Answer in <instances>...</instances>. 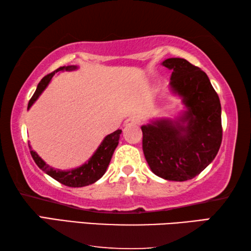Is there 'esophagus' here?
<instances>
[{"mask_svg": "<svg viewBox=\"0 0 251 251\" xmlns=\"http://www.w3.org/2000/svg\"><path fill=\"white\" fill-rule=\"evenodd\" d=\"M138 123H139V121H138V120H136V118H128V120H126V121H125V124H124V126H125V127L136 126V125H138Z\"/></svg>", "mask_w": 251, "mask_h": 251, "instance_id": "esophagus-1", "label": "esophagus"}]
</instances>
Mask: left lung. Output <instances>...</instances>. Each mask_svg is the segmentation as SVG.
I'll return each mask as SVG.
<instances>
[{"label":"left lung","instance_id":"1","mask_svg":"<svg viewBox=\"0 0 251 251\" xmlns=\"http://www.w3.org/2000/svg\"><path fill=\"white\" fill-rule=\"evenodd\" d=\"M172 70L169 90L185 109L142 126L143 151L151 171L166 180L185 181L201 174L217 155L223 139L222 106L207 74L185 58L161 63Z\"/></svg>","mask_w":251,"mask_h":251}]
</instances>
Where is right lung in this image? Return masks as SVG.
Wrapping results in <instances>:
<instances>
[{
	"label": "right lung",
	"instance_id": "1",
	"mask_svg": "<svg viewBox=\"0 0 251 251\" xmlns=\"http://www.w3.org/2000/svg\"><path fill=\"white\" fill-rule=\"evenodd\" d=\"M78 66L76 65H69V66H61L58 67L56 71H54L53 73L44 76L43 78L41 79L36 87V91L32 96V99L28 101L27 108L31 107V106L35 103V100L39 99L40 95L44 92V90L48 87L50 84V79H52L55 73L57 72H64V71H75L77 70ZM122 134L121 129H117L114 131V133L109 134L106 136L103 139V142L100 143V145L97 147L94 154L88 159L86 163L80 165L79 167H76L73 169H70V171H61V169H55L50 167L45 161L41 158V157L37 155L36 151L32 150L31 145L28 144L29 151H31V155L33 157L35 164L39 166L42 171L48 174L49 176L54 178L55 180H57L61 184L69 186V187H84L94 184L100 178L103 177V175L107 169L108 165L110 163V159H112V156L114 154V151L118 145V141H120V136Z\"/></svg>",
	"mask_w": 251,
	"mask_h": 251
}]
</instances>
